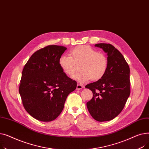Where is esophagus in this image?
<instances>
[{
  "instance_id": "obj_1",
  "label": "esophagus",
  "mask_w": 149,
  "mask_h": 149,
  "mask_svg": "<svg viewBox=\"0 0 149 149\" xmlns=\"http://www.w3.org/2000/svg\"><path fill=\"white\" fill-rule=\"evenodd\" d=\"M84 87L82 85H81V84H77V90H80V89H81L82 88H83Z\"/></svg>"
}]
</instances>
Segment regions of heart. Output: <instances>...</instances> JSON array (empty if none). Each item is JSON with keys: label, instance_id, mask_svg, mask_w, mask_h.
Instances as JSON below:
<instances>
[{"label": "heart", "instance_id": "obj_1", "mask_svg": "<svg viewBox=\"0 0 149 149\" xmlns=\"http://www.w3.org/2000/svg\"><path fill=\"white\" fill-rule=\"evenodd\" d=\"M70 56L62 55L58 64L63 72L69 77L74 75L80 66V73L75 74L73 79L83 84L91 80L97 81L106 73L108 62L104 54L98 53L89 46H81L70 51Z\"/></svg>", "mask_w": 149, "mask_h": 149}]
</instances>
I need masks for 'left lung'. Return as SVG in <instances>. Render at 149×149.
Returning a JSON list of instances; mask_svg holds the SVG:
<instances>
[{
    "label": "left lung",
    "instance_id": "obj_1",
    "mask_svg": "<svg viewBox=\"0 0 149 149\" xmlns=\"http://www.w3.org/2000/svg\"><path fill=\"white\" fill-rule=\"evenodd\" d=\"M95 46L107 54L108 66L102 79L85 86L93 93L86 105L93 119L107 121L120 113L130 95V68L121 53L112 45L98 43Z\"/></svg>",
    "mask_w": 149,
    "mask_h": 149
}]
</instances>
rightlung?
<instances>
[{
	"mask_svg": "<svg viewBox=\"0 0 149 149\" xmlns=\"http://www.w3.org/2000/svg\"><path fill=\"white\" fill-rule=\"evenodd\" d=\"M66 49L47 46L35 52L23 68L19 93L25 110L37 120L56 119L68 95L77 88V82L69 78L58 64Z\"/></svg>",
	"mask_w": 149,
	"mask_h": 149,
	"instance_id": "right-lung-1",
	"label": "right lung"
}]
</instances>
